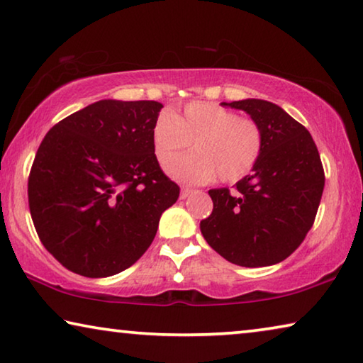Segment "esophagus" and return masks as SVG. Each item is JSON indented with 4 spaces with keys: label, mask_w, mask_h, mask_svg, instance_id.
Instances as JSON below:
<instances>
[{
    "label": "esophagus",
    "mask_w": 363,
    "mask_h": 363,
    "mask_svg": "<svg viewBox=\"0 0 363 363\" xmlns=\"http://www.w3.org/2000/svg\"><path fill=\"white\" fill-rule=\"evenodd\" d=\"M191 194H192L191 187H182L181 189V199H187Z\"/></svg>",
    "instance_id": "1"
}]
</instances>
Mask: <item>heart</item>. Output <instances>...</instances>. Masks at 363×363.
Segmentation results:
<instances>
[{"label":"heart","instance_id":"b5f03b06","mask_svg":"<svg viewBox=\"0 0 363 363\" xmlns=\"http://www.w3.org/2000/svg\"><path fill=\"white\" fill-rule=\"evenodd\" d=\"M193 142L194 153L171 162L166 171L176 181L238 182L255 168L264 147L262 125L233 109L192 101L182 113H161L152 129L155 157L166 164Z\"/></svg>","mask_w":363,"mask_h":363}]
</instances>
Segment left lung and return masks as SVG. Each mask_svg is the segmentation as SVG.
<instances>
[{
    "label": "left lung",
    "mask_w": 363,
    "mask_h": 363,
    "mask_svg": "<svg viewBox=\"0 0 363 363\" xmlns=\"http://www.w3.org/2000/svg\"><path fill=\"white\" fill-rule=\"evenodd\" d=\"M221 105L249 113L262 125L264 147L234 191L208 192L213 211L200 229L211 249L234 264L279 263L313 226L325 187L318 148L310 132L274 103L249 99Z\"/></svg>",
    "instance_id": "obj_1"
}]
</instances>
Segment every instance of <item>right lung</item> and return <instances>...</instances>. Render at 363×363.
<instances>
[{
    "instance_id": "add662e5",
    "label": "right lung",
    "mask_w": 363,
    "mask_h": 363,
    "mask_svg": "<svg viewBox=\"0 0 363 363\" xmlns=\"http://www.w3.org/2000/svg\"><path fill=\"white\" fill-rule=\"evenodd\" d=\"M163 105L100 100L65 118L40 143L28 174V208L40 240L69 272L105 278L132 267L176 203L153 152Z\"/></svg>"
}]
</instances>
